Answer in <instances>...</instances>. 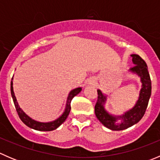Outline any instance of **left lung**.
I'll use <instances>...</instances> for the list:
<instances>
[{
  "label": "left lung",
  "mask_w": 160,
  "mask_h": 160,
  "mask_svg": "<svg viewBox=\"0 0 160 160\" xmlns=\"http://www.w3.org/2000/svg\"><path fill=\"white\" fill-rule=\"evenodd\" d=\"M133 62V67L130 68L131 72L135 73L141 79L142 89L140 90L139 97L132 109L125 112L120 116H114L110 114L104 108L107 97L100 90H98V101L95 104V114L98 120L106 128L113 131H121L126 129L138 123L145 114L152 91V83L146 62L138 55H131ZM118 120H121V123H117Z\"/></svg>",
  "instance_id": "1"
}]
</instances>
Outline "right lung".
Masks as SVG:
<instances>
[{"label":"right lung","mask_w":160,"mask_h":160,"mask_svg":"<svg viewBox=\"0 0 160 160\" xmlns=\"http://www.w3.org/2000/svg\"><path fill=\"white\" fill-rule=\"evenodd\" d=\"M13 80V78H12ZM82 88H76V89H73L71 90L68 95V98H67V104H66V108L64 112L62 113V115L59 118H58L56 120L52 121V122H37V121L33 120L32 118H31L29 116L27 115L22 109L19 107L18 104L17 102V99H16L15 96H14V90H13V82L11 80V96H12L13 101H14V106H15V109L17 111L18 114L19 118H20L21 120L22 121L25 125H26L27 126L29 127V128H32V129L38 130V131H44V132H49V131H52L56 129L58 127L60 126L62 123L66 121L67 118L68 117L69 114H70V111L71 110V106L70 103L71 101H72V98L76 96V95L78 94L80 91H81Z\"/></svg>","instance_id":"obj_1"}]
</instances>
